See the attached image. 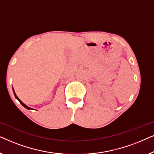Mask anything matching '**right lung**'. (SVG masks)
Returning <instances> with one entry per match:
<instances>
[{
	"label": "right lung",
	"mask_w": 154,
	"mask_h": 154,
	"mask_svg": "<svg viewBox=\"0 0 154 154\" xmlns=\"http://www.w3.org/2000/svg\"><path fill=\"white\" fill-rule=\"evenodd\" d=\"M12 90H13V92H14V97H15V98L17 99V100L19 101V102H20V104H22L23 106H24V107H25V108H26V109H29V110H30V109H31V108H30V107H29L28 106H26V104H24V103H23V102H22V101H21V100H20V99H19V98H18V97H17V94H16V93H15V92H14V89H13V88H12Z\"/></svg>",
	"instance_id": "right-lung-1"
}]
</instances>
